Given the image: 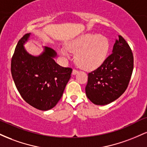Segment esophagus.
Listing matches in <instances>:
<instances>
[{
    "instance_id": "obj_1",
    "label": "esophagus",
    "mask_w": 147,
    "mask_h": 147,
    "mask_svg": "<svg viewBox=\"0 0 147 147\" xmlns=\"http://www.w3.org/2000/svg\"><path fill=\"white\" fill-rule=\"evenodd\" d=\"M78 72L77 70H75V69H73V70H72V75H76V74Z\"/></svg>"
}]
</instances>
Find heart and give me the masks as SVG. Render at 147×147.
I'll use <instances>...</instances> for the list:
<instances>
[{"instance_id":"obj_1","label":"heart","mask_w":147,"mask_h":147,"mask_svg":"<svg viewBox=\"0 0 147 147\" xmlns=\"http://www.w3.org/2000/svg\"><path fill=\"white\" fill-rule=\"evenodd\" d=\"M109 50V39L104 35L88 33L79 36L66 45V49L59 50L60 55L68 57V50L76 52L77 65L85 70H92L105 60Z\"/></svg>"}]
</instances>
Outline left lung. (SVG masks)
I'll list each match as a JSON object with an SVG mask.
<instances>
[{
  "label": "left lung",
  "instance_id": "1",
  "mask_svg": "<svg viewBox=\"0 0 147 147\" xmlns=\"http://www.w3.org/2000/svg\"><path fill=\"white\" fill-rule=\"evenodd\" d=\"M116 40L112 53L98 68L88 75L87 97L96 105L114 102L125 92L133 70L131 49L122 36Z\"/></svg>",
  "mask_w": 147,
  "mask_h": 147
}]
</instances>
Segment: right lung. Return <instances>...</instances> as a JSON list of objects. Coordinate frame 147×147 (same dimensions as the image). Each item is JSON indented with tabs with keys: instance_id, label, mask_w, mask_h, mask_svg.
Segmentation results:
<instances>
[{
	"instance_id": "obj_1",
	"label": "right lung",
	"mask_w": 147,
	"mask_h": 147,
	"mask_svg": "<svg viewBox=\"0 0 147 147\" xmlns=\"http://www.w3.org/2000/svg\"><path fill=\"white\" fill-rule=\"evenodd\" d=\"M30 36V33L25 34L16 45L11 58V75L25 102L38 110L48 111L61 98L72 70L57 64L54 60L56 52L48 47L38 56L28 53L24 44Z\"/></svg>"
}]
</instances>
